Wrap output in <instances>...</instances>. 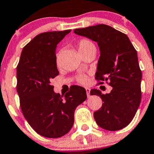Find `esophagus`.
Listing matches in <instances>:
<instances>
[{
    "instance_id": "esophagus-1",
    "label": "esophagus",
    "mask_w": 154,
    "mask_h": 154,
    "mask_svg": "<svg viewBox=\"0 0 154 154\" xmlns=\"http://www.w3.org/2000/svg\"><path fill=\"white\" fill-rule=\"evenodd\" d=\"M86 91L87 97H90V88H86Z\"/></svg>"
}]
</instances>
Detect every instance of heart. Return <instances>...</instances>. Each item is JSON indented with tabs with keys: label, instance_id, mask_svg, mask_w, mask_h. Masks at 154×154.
<instances>
[{
	"label": "heart",
	"instance_id": "heart-1",
	"mask_svg": "<svg viewBox=\"0 0 154 154\" xmlns=\"http://www.w3.org/2000/svg\"><path fill=\"white\" fill-rule=\"evenodd\" d=\"M77 48H78V51L80 53V54L83 55V54L91 51V50L95 49V45H94V43L91 41H90L89 39L83 38V39H80V41L77 42ZM57 60H58V55H57ZM76 79H77V81L78 82V83H81V84H85V83H86L87 81H88L87 76L85 75V74H80V75H78Z\"/></svg>",
	"mask_w": 154,
	"mask_h": 154
}]
</instances>
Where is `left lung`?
<instances>
[{
	"label": "left lung",
	"mask_w": 154,
	"mask_h": 154,
	"mask_svg": "<svg viewBox=\"0 0 154 154\" xmlns=\"http://www.w3.org/2000/svg\"><path fill=\"white\" fill-rule=\"evenodd\" d=\"M74 33L97 42L100 51L95 80L112 87L102 94L91 89V95L100 96L102 106L94 112L97 124L105 130L116 131L131 122L141 102L142 71L137 51L126 34L106 24L76 29Z\"/></svg>",
	"instance_id": "1"
}]
</instances>
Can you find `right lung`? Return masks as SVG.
Here are the masks:
<instances>
[{
	"mask_svg": "<svg viewBox=\"0 0 154 154\" xmlns=\"http://www.w3.org/2000/svg\"><path fill=\"white\" fill-rule=\"evenodd\" d=\"M71 29L40 33L26 45L17 66V92L24 118L38 134L59 138L74 125V111L87 97L84 88L72 86L65 95L54 91L59 74L56 49Z\"/></svg>",
	"mask_w": 154,
	"mask_h": 154,
	"instance_id": "add662e5",
	"label": "right lung"
}]
</instances>
